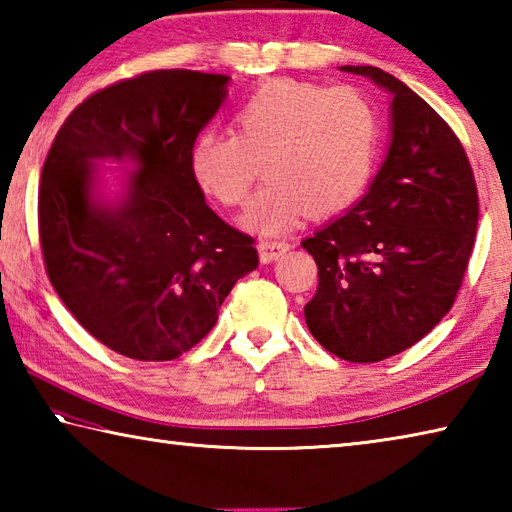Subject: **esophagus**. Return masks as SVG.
I'll return each mask as SVG.
<instances>
[{"label":"esophagus","mask_w":512,"mask_h":512,"mask_svg":"<svg viewBox=\"0 0 512 512\" xmlns=\"http://www.w3.org/2000/svg\"><path fill=\"white\" fill-rule=\"evenodd\" d=\"M291 246L287 244V241H280V239H262L257 244V250H259V259H262L264 264L273 262V259L280 257L282 253H287Z\"/></svg>","instance_id":"34e87169"}]
</instances>
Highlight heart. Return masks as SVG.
<instances>
[{"instance_id":"1","label":"heart","mask_w":512,"mask_h":512,"mask_svg":"<svg viewBox=\"0 0 512 512\" xmlns=\"http://www.w3.org/2000/svg\"><path fill=\"white\" fill-rule=\"evenodd\" d=\"M379 119L359 90L275 79L232 115V135L207 133L192 149L198 187L223 207H241L262 164L266 183L244 216L246 228L280 235L307 212L350 207L375 171Z\"/></svg>"}]
</instances>
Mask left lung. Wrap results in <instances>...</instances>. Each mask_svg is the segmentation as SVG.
I'll use <instances>...</instances> for the list:
<instances>
[{"label": "left lung", "instance_id": "obj_1", "mask_svg": "<svg viewBox=\"0 0 512 512\" xmlns=\"http://www.w3.org/2000/svg\"><path fill=\"white\" fill-rule=\"evenodd\" d=\"M393 94V142L368 194L302 248L318 266L305 320L352 363L400 354L440 323L470 262L479 192L452 126L384 69L343 65Z\"/></svg>", "mask_w": 512, "mask_h": 512}]
</instances>
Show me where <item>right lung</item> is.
<instances>
[{"instance_id": "add662e5", "label": "right lung", "mask_w": 512, "mask_h": 512, "mask_svg": "<svg viewBox=\"0 0 512 512\" xmlns=\"http://www.w3.org/2000/svg\"><path fill=\"white\" fill-rule=\"evenodd\" d=\"M230 76L155 69L90 94L63 121L42 167L38 232L65 307L110 350L171 361L205 339L239 277L259 264L255 239L205 203L192 149ZM133 157L127 201H89L91 162Z\"/></svg>"}]
</instances>
